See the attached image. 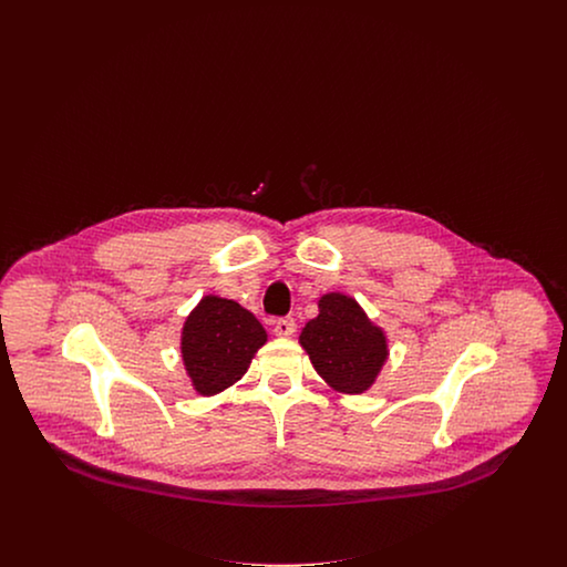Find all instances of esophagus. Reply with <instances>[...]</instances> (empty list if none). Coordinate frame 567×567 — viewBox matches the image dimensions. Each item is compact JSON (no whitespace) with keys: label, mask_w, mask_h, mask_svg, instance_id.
Wrapping results in <instances>:
<instances>
[{"label":"esophagus","mask_w":567,"mask_h":567,"mask_svg":"<svg viewBox=\"0 0 567 567\" xmlns=\"http://www.w3.org/2000/svg\"><path fill=\"white\" fill-rule=\"evenodd\" d=\"M293 331H296V321L293 319H276L274 321V333L276 336L289 338V336H293Z\"/></svg>","instance_id":"obj_1"}]
</instances>
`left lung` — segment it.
Instances as JSON below:
<instances>
[{
    "label": "left lung",
    "mask_w": 567,
    "mask_h": 567,
    "mask_svg": "<svg viewBox=\"0 0 567 567\" xmlns=\"http://www.w3.org/2000/svg\"><path fill=\"white\" fill-rule=\"evenodd\" d=\"M299 344L319 377L349 395L368 391L389 357L384 331L352 297L342 293L319 299V317L301 329Z\"/></svg>",
    "instance_id": "obj_1"
}]
</instances>
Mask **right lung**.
<instances>
[{"label": "right lung", "instance_id": "right-lung-1", "mask_svg": "<svg viewBox=\"0 0 567 567\" xmlns=\"http://www.w3.org/2000/svg\"><path fill=\"white\" fill-rule=\"evenodd\" d=\"M268 342L264 324L238 301L206 296L183 324L181 352L193 389L216 395L246 374L255 352Z\"/></svg>", "mask_w": 567, "mask_h": 567}]
</instances>
